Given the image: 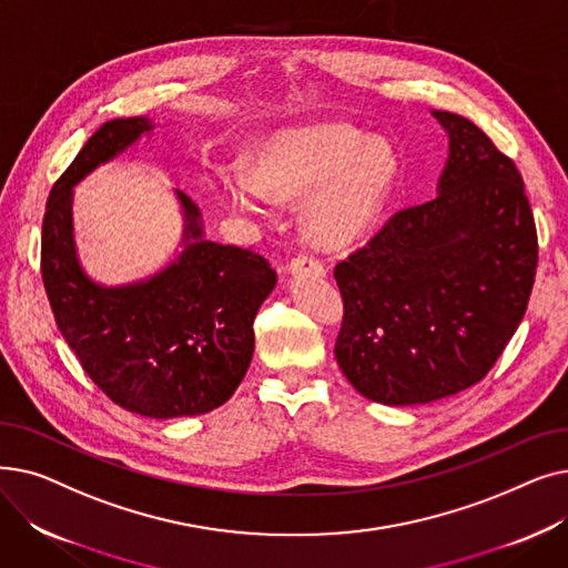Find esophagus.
I'll use <instances>...</instances> for the list:
<instances>
[{"label": "esophagus", "mask_w": 568, "mask_h": 568, "mask_svg": "<svg viewBox=\"0 0 568 568\" xmlns=\"http://www.w3.org/2000/svg\"><path fill=\"white\" fill-rule=\"evenodd\" d=\"M287 268L292 274H304V272L313 274V276H324L326 274V266L315 255H296V257H292Z\"/></svg>", "instance_id": "34e87169"}]
</instances>
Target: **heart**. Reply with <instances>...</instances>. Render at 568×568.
Returning <instances> with one entry per match:
<instances>
[{
	"label": "heart",
	"mask_w": 568,
	"mask_h": 568,
	"mask_svg": "<svg viewBox=\"0 0 568 568\" xmlns=\"http://www.w3.org/2000/svg\"><path fill=\"white\" fill-rule=\"evenodd\" d=\"M400 174L396 149L343 122L278 131L257 146L251 172L216 179L234 212L262 214L266 200L306 202L304 232L320 248H343L368 232L389 204Z\"/></svg>",
	"instance_id": "heart-1"
}]
</instances>
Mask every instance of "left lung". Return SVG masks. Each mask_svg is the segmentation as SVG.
I'll return each instance as SVG.
<instances>
[{
	"label": "left lung",
	"instance_id": "left-lung-1",
	"mask_svg": "<svg viewBox=\"0 0 568 568\" xmlns=\"http://www.w3.org/2000/svg\"><path fill=\"white\" fill-rule=\"evenodd\" d=\"M449 133L439 195L400 209L336 264V362L382 405H424L481 382L527 311L539 242L516 163L469 119Z\"/></svg>",
	"mask_w": 568,
	"mask_h": 568
}]
</instances>
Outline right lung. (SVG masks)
I'll list each match as a JSON object with an SVG mask.
<instances>
[{"mask_svg": "<svg viewBox=\"0 0 568 568\" xmlns=\"http://www.w3.org/2000/svg\"><path fill=\"white\" fill-rule=\"evenodd\" d=\"M152 129L144 116L105 122L57 179L43 216L41 276L59 332L99 389L129 412L174 419L212 412L242 384L255 347L253 322L276 272L251 248L202 239L200 209L176 193L189 244L168 268L122 287L84 276L71 189Z\"/></svg>", "mask_w": 568, "mask_h": 568, "instance_id": "right-lung-1", "label": "right lung"}]
</instances>
